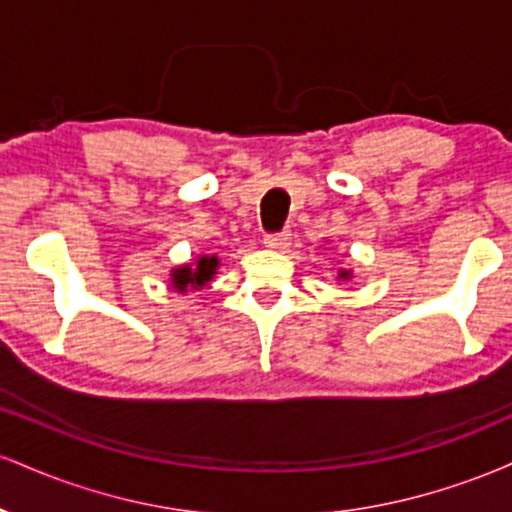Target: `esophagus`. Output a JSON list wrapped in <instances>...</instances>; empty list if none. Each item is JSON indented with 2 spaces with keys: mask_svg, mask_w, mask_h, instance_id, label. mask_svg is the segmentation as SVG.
Returning <instances> with one entry per match:
<instances>
[{
  "mask_svg": "<svg viewBox=\"0 0 512 512\" xmlns=\"http://www.w3.org/2000/svg\"><path fill=\"white\" fill-rule=\"evenodd\" d=\"M289 233H269V236H264V245L272 250H286L289 248Z\"/></svg>",
  "mask_w": 512,
  "mask_h": 512,
  "instance_id": "34e87169",
  "label": "esophagus"
}]
</instances>
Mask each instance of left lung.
<instances>
[{
	"label": "left lung",
	"mask_w": 512,
	"mask_h": 512,
	"mask_svg": "<svg viewBox=\"0 0 512 512\" xmlns=\"http://www.w3.org/2000/svg\"><path fill=\"white\" fill-rule=\"evenodd\" d=\"M337 279H342V281H349V279H351V272H346V269H342V272L337 274Z\"/></svg>",
	"instance_id": "1"
}]
</instances>
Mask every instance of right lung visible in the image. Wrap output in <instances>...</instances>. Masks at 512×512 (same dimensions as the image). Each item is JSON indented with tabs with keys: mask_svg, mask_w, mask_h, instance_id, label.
<instances>
[{
	"mask_svg": "<svg viewBox=\"0 0 512 512\" xmlns=\"http://www.w3.org/2000/svg\"><path fill=\"white\" fill-rule=\"evenodd\" d=\"M219 267V257L216 255H202L195 264H182V267L173 269L170 281H173V289L185 293L187 289H202L204 284H209L211 276L216 274Z\"/></svg>",
	"mask_w": 512,
	"mask_h": 512,
	"instance_id": "right-lung-1",
	"label": "right lung"
}]
</instances>
